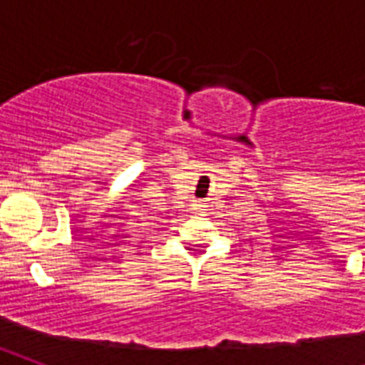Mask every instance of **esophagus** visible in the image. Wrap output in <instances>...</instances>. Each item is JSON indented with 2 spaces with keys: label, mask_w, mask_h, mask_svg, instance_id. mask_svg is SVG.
<instances>
[{
  "label": "esophagus",
  "mask_w": 365,
  "mask_h": 365,
  "mask_svg": "<svg viewBox=\"0 0 365 365\" xmlns=\"http://www.w3.org/2000/svg\"><path fill=\"white\" fill-rule=\"evenodd\" d=\"M193 210H195V212H200V210H202V205H200V202H197V205H193Z\"/></svg>",
  "instance_id": "1"
}]
</instances>
